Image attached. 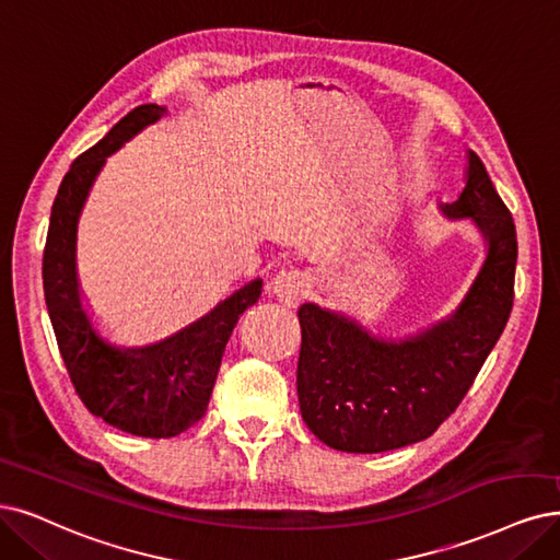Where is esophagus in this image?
I'll list each match as a JSON object with an SVG mask.
<instances>
[{"label": "esophagus", "mask_w": 560, "mask_h": 560, "mask_svg": "<svg viewBox=\"0 0 560 560\" xmlns=\"http://www.w3.org/2000/svg\"><path fill=\"white\" fill-rule=\"evenodd\" d=\"M306 291H308V277L300 272V269H281V272H277L272 279H269V293L288 306L298 304Z\"/></svg>", "instance_id": "esophagus-1"}]
</instances>
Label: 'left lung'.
Masks as SVG:
<instances>
[{"mask_svg": "<svg viewBox=\"0 0 560 560\" xmlns=\"http://www.w3.org/2000/svg\"><path fill=\"white\" fill-rule=\"evenodd\" d=\"M441 212L472 221L487 244L478 277L450 316L385 339L341 312L300 306V412L329 447L374 454L429 439L462 404L503 335L514 300L516 231L475 152H468L464 191Z\"/></svg>", "mask_w": 560, "mask_h": 560, "instance_id": "1", "label": "left lung"}]
</instances>
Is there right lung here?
<instances>
[{"mask_svg":"<svg viewBox=\"0 0 560 560\" xmlns=\"http://www.w3.org/2000/svg\"><path fill=\"white\" fill-rule=\"evenodd\" d=\"M163 115L156 103L133 108L71 163L52 202L44 252L48 316L78 397L92 416L142 439H173L205 416L225 343L262 291V279L248 281L210 314L150 343L115 341L82 302L75 269L82 207L106 159Z\"/></svg>","mask_w":560,"mask_h":560,"instance_id":"right-lung-1","label":"right lung"}]
</instances>
